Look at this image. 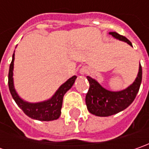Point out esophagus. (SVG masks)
<instances>
[{"mask_svg":"<svg viewBox=\"0 0 149 149\" xmlns=\"http://www.w3.org/2000/svg\"><path fill=\"white\" fill-rule=\"evenodd\" d=\"M79 72H80V74H84L87 72V70H86L85 68H82V69L80 70V71Z\"/></svg>","mask_w":149,"mask_h":149,"instance_id":"obj_1","label":"esophagus"}]
</instances>
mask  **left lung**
<instances>
[{
  "label": "left lung",
  "instance_id": "left-lung-1",
  "mask_svg": "<svg viewBox=\"0 0 149 149\" xmlns=\"http://www.w3.org/2000/svg\"><path fill=\"white\" fill-rule=\"evenodd\" d=\"M109 34L132 46V43L127 38L120 36L117 32H109ZM87 79L89 80V89L86 94L85 102L88 110L96 116L107 117L125 109L133 103L142 82V66L139 65V74L134 82L127 89L118 92L109 91L94 79L89 76Z\"/></svg>",
  "mask_w": 149,
  "mask_h": 149
}]
</instances>
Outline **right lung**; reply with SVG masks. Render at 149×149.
<instances>
[{
  "mask_svg": "<svg viewBox=\"0 0 149 149\" xmlns=\"http://www.w3.org/2000/svg\"><path fill=\"white\" fill-rule=\"evenodd\" d=\"M15 54L12 55V60L10 65L8 74V85L10 92L14 99L16 104L22 109V111L27 116L33 119L40 121H50L59 118L61 113V108L63 103V98L66 92L70 89L74 83L76 76H73L69 79L65 83L63 84L59 89L55 92L54 96L47 101H44L36 104L28 103L22 100L15 92L13 84V67H14Z\"/></svg>",
  "mask_w": 149,
  "mask_h": 149,
  "instance_id": "obj_1",
  "label": "right lung"
}]
</instances>
